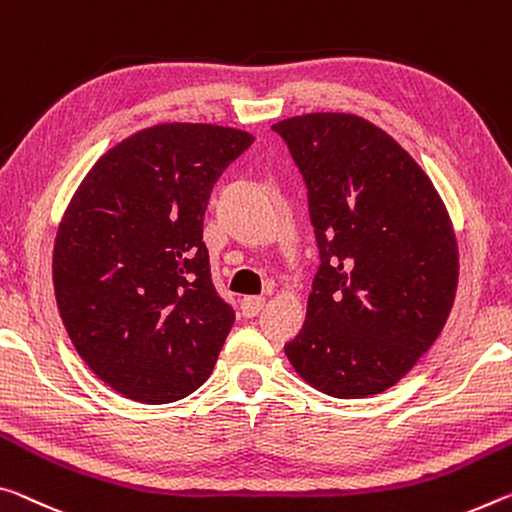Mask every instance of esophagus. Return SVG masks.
Listing matches in <instances>:
<instances>
[{
  "label": "esophagus",
  "mask_w": 512,
  "mask_h": 512,
  "mask_svg": "<svg viewBox=\"0 0 512 512\" xmlns=\"http://www.w3.org/2000/svg\"><path fill=\"white\" fill-rule=\"evenodd\" d=\"M264 303V296H246L241 300V312L243 316H248V319H253V316L264 310Z\"/></svg>",
  "instance_id": "34e87169"
}]
</instances>
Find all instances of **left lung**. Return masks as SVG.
I'll use <instances>...</instances> for the list:
<instances>
[{
  "instance_id": "8db88e82",
  "label": "left lung",
  "mask_w": 512,
  "mask_h": 512,
  "mask_svg": "<svg viewBox=\"0 0 512 512\" xmlns=\"http://www.w3.org/2000/svg\"><path fill=\"white\" fill-rule=\"evenodd\" d=\"M271 129L305 182L321 257L287 358L337 399L385 392L451 312L458 246L449 214L415 159L364 118L307 113Z\"/></svg>"
}]
</instances>
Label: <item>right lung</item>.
<instances>
[{"label":"right lung","instance_id":"add662e5","mask_svg":"<svg viewBox=\"0 0 512 512\" xmlns=\"http://www.w3.org/2000/svg\"><path fill=\"white\" fill-rule=\"evenodd\" d=\"M250 145L232 127H148L104 154L68 205L56 305L81 360L127 399L180 401L214 369L234 310L214 287L202 218Z\"/></svg>","mask_w":512,"mask_h":512}]
</instances>
